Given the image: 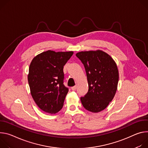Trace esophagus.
I'll return each instance as SVG.
<instances>
[{
	"instance_id": "esophagus-1",
	"label": "esophagus",
	"mask_w": 148,
	"mask_h": 148,
	"mask_svg": "<svg viewBox=\"0 0 148 148\" xmlns=\"http://www.w3.org/2000/svg\"><path fill=\"white\" fill-rule=\"evenodd\" d=\"M72 90H75L76 89V86H73V87H72Z\"/></svg>"
}]
</instances>
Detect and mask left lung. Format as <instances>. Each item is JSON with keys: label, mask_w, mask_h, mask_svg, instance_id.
<instances>
[{"label": "left lung", "mask_w": 148, "mask_h": 148, "mask_svg": "<svg viewBox=\"0 0 148 148\" xmlns=\"http://www.w3.org/2000/svg\"><path fill=\"white\" fill-rule=\"evenodd\" d=\"M76 56L84 64L89 89L80 97L88 110L97 113L104 110L112 101L117 90L119 72L113 59L101 51L80 52Z\"/></svg>", "instance_id": "1"}]
</instances>
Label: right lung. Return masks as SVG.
I'll list each match as a JSON object with an SVG mask.
<instances>
[{
  "mask_svg": "<svg viewBox=\"0 0 148 148\" xmlns=\"http://www.w3.org/2000/svg\"><path fill=\"white\" fill-rule=\"evenodd\" d=\"M73 52H44L30 63L28 83L33 99L43 111L56 113L63 107L69 88L63 84V66Z\"/></svg>",
  "mask_w": 148,
  "mask_h": 148,
  "instance_id": "add662e5",
  "label": "right lung"
}]
</instances>
